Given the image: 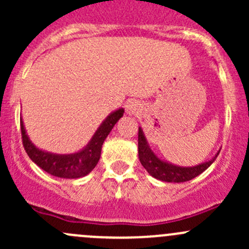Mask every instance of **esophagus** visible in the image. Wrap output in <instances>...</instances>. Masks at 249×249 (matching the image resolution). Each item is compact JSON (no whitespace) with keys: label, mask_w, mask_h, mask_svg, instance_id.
I'll list each match as a JSON object with an SVG mask.
<instances>
[{"label":"esophagus","mask_w":249,"mask_h":249,"mask_svg":"<svg viewBox=\"0 0 249 249\" xmlns=\"http://www.w3.org/2000/svg\"><path fill=\"white\" fill-rule=\"evenodd\" d=\"M125 109L129 114H135V113H139L141 110V105L136 101H130L125 105Z\"/></svg>","instance_id":"1"}]
</instances>
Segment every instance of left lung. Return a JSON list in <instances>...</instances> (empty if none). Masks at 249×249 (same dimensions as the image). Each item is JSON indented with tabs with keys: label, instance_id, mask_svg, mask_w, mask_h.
<instances>
[{
	"label": "left lung",
	"instance_id": "left-lung-1",
	"mask_svg": "<svg viewBox=\"0 0 249 249\" xmlns=\"http://www.w3.org/2000/svg\"><path fill=\"white\" fill-rule=\"evenodd\" d=\"M220 150H218L217 154L212 158V159L207 160V161L201 162L195 166H178V165H173L171 162L165 161V160L160 159L157 154L152 150V148L148 144L147 139L144 136L142 127H139V158L142 166L147 170L152 177L157 178V179L162 180V182H170V183H182L187 182V180L193 179L196 176L201 175V173L207 170L215 158L218 157Z\"/></svg>",
	"mask_w": 249,
	"mask_h": 249
}]
</instances>
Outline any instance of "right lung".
<instances>
[{
    "mask_svg": "<svg viewBox=\"0 0 249 249\" xmlns=\"http://www.w3.org/2000/svg\"><path fill=\"white\" fill-rule=\"evenodd\" d=\"M123 114H124V108H118L110 113L101 123L89 143L79 152L71 153V154H55L37 148L27 136L24 122L20 119L22 144L30 159L49 175L59 178H70V179L84 177L97 165L101 157L102 144Z\"/></svg>",
    "mask_w": 249,
    "mask_h": 249,
    "instance_id": "1",
    "label": "right lung"
}]
</instances>
